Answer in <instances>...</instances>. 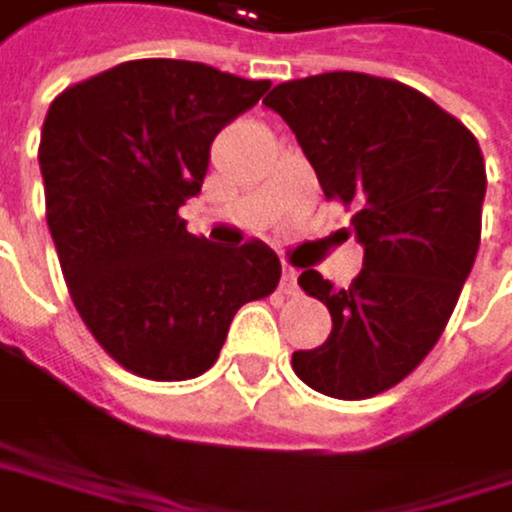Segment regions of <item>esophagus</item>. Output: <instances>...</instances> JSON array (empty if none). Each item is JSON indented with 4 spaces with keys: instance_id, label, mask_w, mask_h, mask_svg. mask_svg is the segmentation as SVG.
Masks as SVG:
<instances>
[{
    "instance_id": "esophagus-1",
    "label": "esophagus",
    "mask_w": 512,
    "mask_h": 512,
    "mask_svg": "<svg viewBox=\"0 0 512 512\" xmlns=\"http://www.w3.org/2000/svg\"><path fill=\"white\" fill-rule=\"evenodd\" d=\"M282 291L285 294L298 291V270H294V267H282Z\"/></svg>"
}]
</instances>
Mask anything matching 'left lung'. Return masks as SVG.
Returning a JSON list of instances; mask_svg holds the SVG:
<instances>
[{
	"label": "left lung",
	"instance_id": "obj_1",
	"mask_svg": "<svg viewBox=\"0 0 512 512\" xmlns=\"http://www.w3.org/2000/svg\"><path fill=\"white\" fill-rule=\"evenodd\" d=\"M264 104L298 137L322 193L356 208L350 224L365 251L347 288L301 273V288L331 313V334L294 353L291 368L334 399L384 393L433 350L473 270L479 144L427 94L365 73L291 79Z\"/></svg>",
	"mask_w": 512,
	"mask_h": 512
}]
</instances>
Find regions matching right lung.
Wrapping results in <instances>:
<instances>
[{
	"label": "right lung",
	"instance_id": "obj_1",
	"mask_svg": "<svg viewBox=\"0 0 512 512\" xmlns=\"http://www.w3.org/2000/svg\"><path fill=\"white\" fill-rule=\"evenodd\" d=\"M267 88V79L147 57L48 107L39 141L48 230L82 322L134 375H202L236 310L279 285L267 242L221 248L178 218L202 190L211 141Z\"/></svg>",
	"mask_w": 512,
	"mask_h": 512
}]
</instances>
